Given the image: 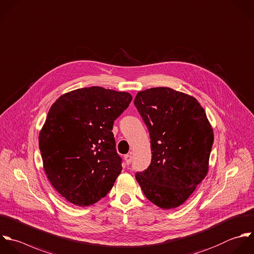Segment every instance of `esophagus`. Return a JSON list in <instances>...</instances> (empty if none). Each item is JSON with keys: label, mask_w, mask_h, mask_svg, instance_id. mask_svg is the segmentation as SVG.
Returning <instances> with one entry per match:
<instances>
[{"label": "esophagus", "mask_w": 254, "mask_h": 254, "mask_svg": "<svg viewBox=\"0 0 254 254\" xmlns=\"http://www.w3.org/2000/svg\"><path fill=\"white\" fill-rule=\"evenodd\" d=\"M125 160H126V163H127V165H129L130 162H131V155H129V154L125 155Z\"/></svg>", "instance_id": "esophagus-1"}]
</instances>
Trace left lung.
Wrapping results in <instances>:
<instances>
[{"instance_id": "left-lung-1", "label": "left lung", "mask_w": 254, "mask_h": 254, "mask_svg": "<svg viewBox=\"0 0 254 254\" xmlns=\"http://www.w3.org/2000/svg\"><path fill=\"white\" fill-rule=\"evenodd\" d=\"M134 106L151 146L148 168L135 174L144 196L161 209L181 206L206 177L214 132L194 97L167 87L138 92Z\"/></svg>"}]
</instances>
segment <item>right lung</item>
Returning <instances> with one entry per match:
<instances>
[{"mask_svg": "<svg viewBox=\"0 0 254 254\" xmlns=\"http://www.w3.org/2000/svg\"><path fill=\"white\" fill-rule=\"evenodd\" d=\"M131 100L127 92L89 87L68 92L51 106L38 137L43 168L73 205H93L113 188L123 167L112 129Z\"/></svg>", "mask_w": 254, "mask_h": 254, "instance_id": "obj_1", "label": "right lung"}]
</instances>
